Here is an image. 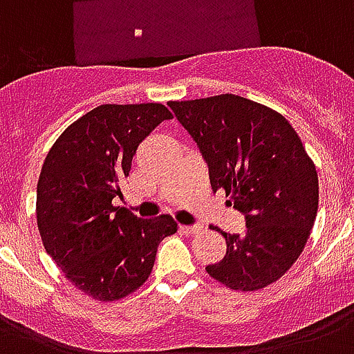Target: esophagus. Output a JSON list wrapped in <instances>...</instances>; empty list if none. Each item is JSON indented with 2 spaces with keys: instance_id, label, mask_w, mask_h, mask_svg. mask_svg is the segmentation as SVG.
Segmentation results:
<instances>
[{
  "instance_id": "34e87169",
  "label": "esophagus",
  "mask_w": 354,
  "mask_h": 354,
  "mask_svg": "<svg viewBox=\"0 0 354 354\" xmlns=\"http://www.w3.org/2000/svg\"><path fill=\"white\" fill-rule=\"evenodd\" d=\"M204 230L202 226H180V232L183 233V235H196V233H200Z\"/></svg>"
}]
</instances>
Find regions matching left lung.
Listing matches in <instances>:
<instances>
[{
	"instance_id": "1",
	"label": "left lung",
	"mask_w": 354,
	"mask_h": 354,
	"mask_svg": "<svg viewBox=\"0 0 354 354\" xmlns=\"http://www.w3.org/2000/svg\"><path fill=\"white\" fill-rule=\"evenodd\" d=\"M169 106L198 145L211 189L244 213L246 232L226 239L221 263L207 274L232 290L272 285L307 244L318 213V172L301 139L279 112L246 97L171 101Z\"/></svg>"
}]
</instances>
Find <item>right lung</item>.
I'll return each mask as SVG.
<instances>
[{
    "label": "right lung",
    "instance_id": "1",
    "mask_svg": "<svg viewBox=\"0 0 354 354\" xmlns=\"http://www.w3.org/2000/svg\"><path fill=\"white\" fill-rule=\"evenodd\" d=\"M167 106L101 104L69 124L55 141L36 189V222L46 252L79 290L97 301H118L149 279L160 242L174 235L169 215L149 221L113 205L122 198L139 143Z\"/></svg>",
    "mask_w": 354,
    "mask_h": 354
}]
</instances>
